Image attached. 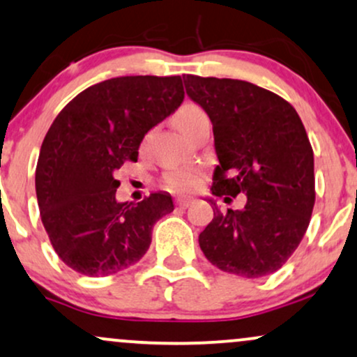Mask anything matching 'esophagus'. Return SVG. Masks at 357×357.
<instances>
[{
    "instance_id": "esophagus-1",
    "label": "esophagus",
    "mask_w": 357,
    "mask_h": 357,
    "mask_svg": "<svg viewBox=\"0 0 357 357\" xmlns=\"http://www.w3.org/2000/svg\"><path fill=\"white\" fill-rule=\"evenodd\" d=\"M191 203H192V197H178V199H176V204L179 206V208H183V209H186V208H190L191 206Z\"/></svg>"
}]
</instances>
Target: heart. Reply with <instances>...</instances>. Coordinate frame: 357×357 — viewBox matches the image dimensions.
Wrapping results in <instances>:
<instances>
[{"label": "heart", "instance_id": "heart-1", "mask_svg": "<svg viewBox=\"0 0 357 357\" xmlns=\"http://www.w3.org/2000/svg\"><path fill=\"white\" fill-rule=\"evenodd\" d=\"M206 118L204 111L196 105H183L181 108L176 111L174 114V124L183 135H188V131L191 130L199 119ZM203 181V176L197 169L192 167H179V169H173L165 176V184L167 190L176 191V192H186L192 191L199 186Z\"/></svg>", "mask_w": 357, "mask_h": 357}]
</instances>
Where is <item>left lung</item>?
<instances>
[{
    "label": "left lung",
    "mask_w": 357,
    "mask_h": 357,
    "mask_svg": "<svg viewBox=\"0 0 357 357\" xmlns=\"http://www.w3.org/2000/svg\"><path fill=\"white\" fill-rule=\"evenodd\" d=\"M183 79L213 123L220 160L213 195L248 197L243 209L227 213L209 199L216 211L199 234L201 251L225 273L273 274L299 246L314 208V154L301 118L281 96L248 81Z\"/></svg>",
    "instance_id": "8db88e82"
}]
</instances>
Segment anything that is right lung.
Returning a JSON list of instances; mask_svg holds the SVG:
<instances>
[{
    "label": "right lung",
    "mask_w": 357,
    "mask_h": 357,
    "mask_svg": "<svg viewBox=\"0 0 357 357\" xmlns=\"http://www.w3.org/2000/svg\"><path fill=\"white\" fill-rule=\"evenodd\" d=\"M181 76H121L89 86L56 116L41 144L36 197L56 255L84 276H109L141 259L173 197L118 203L114 171L136 161L146 132L181 106Z\"/></svg>",
    "instance_id": "obj_1"
}]
</instances>
